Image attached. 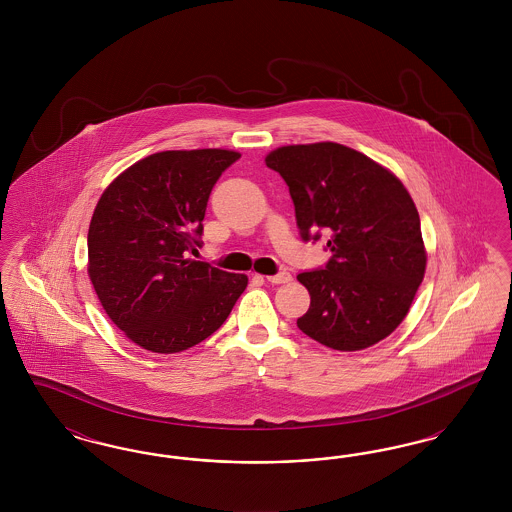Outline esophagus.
<instances>
[{
    "instance_id": "obj_1",
    "label": "esophagus",
    "mask_w": 512,
    "mask_h": 512,
    "mask_svg": "<svg viewBox=\"0 0 512 512\" xmlns=\"http://www.w3.org/2000/svg\"><path fill=\"white\" fill-rule=\"evenodd\" d=\"M265 278H267V282H270V284H288V282L292 280V274L286 272V270H282V272H278V274L265 276Z\"/></svg>"
}]
</instances>
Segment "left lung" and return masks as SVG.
<instances>
[{
  "label": "left lung",
  "mask_w": 512,
  "mask_h": 512,
  "mask_svg": "<svg viewBox=\"0 0 512 512\" xmlns=\"http://www.w3.org/2000/svg\"><path fill=\"white\" fill-rule=\"evenodd\" d=\"M268 169L290 188L305 242L330 238L324 268L297 274L311 307L297 326L309 338L359 351L407 317L426 270L413 197L388 169L351 147L320 142L270 151Z\"/></svg>",
  "instance_id": "1"
}]
</instances>
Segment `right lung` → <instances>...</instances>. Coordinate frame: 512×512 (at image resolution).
Masks as SVG:
<instances>
[{
	"label": "right lung",
	"mask_w": 512,
	"mask_h": 512,
	"mask_svg": "<svg viewBox=\"0 0 512 512\" xmlns=\"http://www.w3.org/2000/svg\"><path fill=\"white\" fill-rule=\"evenodd\" d=\"M238 151H161L119 174L88 230V274L128 340L178 353L217 332L247 286L188 253L201 247L207 201Z\"/></svg>",
	"instance_id": "1"
}]
</instances>
